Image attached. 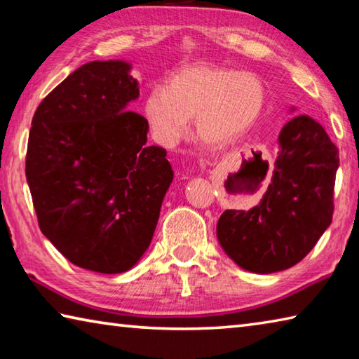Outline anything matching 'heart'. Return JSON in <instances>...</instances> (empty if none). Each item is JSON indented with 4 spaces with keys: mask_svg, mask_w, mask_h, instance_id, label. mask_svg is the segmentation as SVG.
Segmentation results:
<instances>
[{
    "mask_svg": "<svg viewBox=\"0 0 359 359\" xmlns=\"http://www.w3.org/2000/svg\"><path fill=\"white\" fill-rule=\"evenodd\" d=\"M267 88L250 71L199 63L182 68L169 87L155 85L145 96L144 114L151 135L174 145L194 118V135L205 147L222 150L245 135L264 111Z\"/></svg>",
    "mask_w": 359,
    "mask_h": 359,
    "instance_id": "1",
    "label": "heart"
}]
</instances>
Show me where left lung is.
<instances>
[{
    "label": "left lung",
    "instance_id": "1",
    "mask_svg": "<svg viewBox=\"0 0 359 359\" xmlns=\"http://www.w3.org/2000/svg\"><path fill=\"white\" fill-rule=\"evenodd\" d=\"M337 168L339 150L323 126L309 115L291 118L263 199L250 210H224L217 223L224 253L255 274L299 263L331 224Z\"/></svg>",
    "mask_w": 359,
    "mask_h": 359
}]
</instances>
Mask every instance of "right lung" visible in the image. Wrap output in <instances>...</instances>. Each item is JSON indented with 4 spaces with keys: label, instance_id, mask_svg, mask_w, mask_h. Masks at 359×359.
I'll use <instances>...</instances> for the list:
<instances>
[{
    "label": "right lung",
    "instance_id": "right-lung-1",
    "mask_svg": "<svg viewBox=\"0 0 359 359\" xmlns=\"http://www.w3.org/2000/svg\"><path fill=\"white\" fill-rule=\"evenodd\" d=\"M137 79L125 60L90 62L36 109L27 182L42 234L82 269L120 274L154 238L174 179L149 121L130 111Z\"/></svg>",
    "mask_w": 359,
    "mask_h": 359
}]
</instances>
